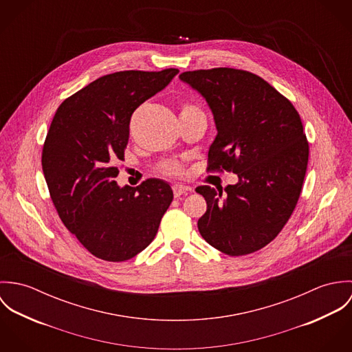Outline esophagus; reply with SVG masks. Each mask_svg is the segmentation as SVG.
Returning <instances> with one entry per match:
<instances>
[{
    "label": "esophagus",
    "instance_id": "34e87169",
    "mask_svg": "<svg viewBox=\"0 0 352 352\" xmlns=\"http://www.w3.org/2000/svg\"><path fill=\"white\" fill-rule=\"evenodd\" d=\"M192 190L187 186H182V184H175L173 186V194H175V198H180L182 195H186V194H190Z\"/></svg>",
    "mask_w": 352,
    "mask_h": 352
}]
</instances>
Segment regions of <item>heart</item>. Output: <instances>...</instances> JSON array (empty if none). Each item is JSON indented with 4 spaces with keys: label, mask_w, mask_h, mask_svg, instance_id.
Masks as SVG:
<instances>
[{
    "label": "heart",
    "mask_w": 352,
    "mask_h": 352,
    "mask_svg": "<svg viewBox=\"0 0 352 352\" xmlns=\"http://www.w3.org/2000/svg\"><path fill=\"white\" fill-rule=\"evenodd\" d=\"M191 112H201V109L195 105V104H191V102H186L182 108V113H191ZM157 170L162 175H166V176H180L183 173V166L180 162L177 161H173V160H168V161H164L161 162L158 166H157Z\"/></svg>",
    "instance_id": "heart-1"
}]
</instances>
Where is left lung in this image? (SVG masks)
Listing matches in <instances>:
<instances>
[{
	"label": "left lung",
	"mask_w": 352,
	"mask_h": 352,
	"mask_svg": "<svg viewBox=\"0 0 352 352\" xmlns=\"http://www.w3.org/2000/svg\"><path fill=\"white\" fill-rule=\"evenodd\" d=\"M208 102L218 134L207 170L233 172L239 183L199 186L207 210L198 221L201 237L229 256L264 248L287 223L301 195L309 142L292 101L261 77L233 67L179 76Z\"/></svg>",
	"instance_id": "8db88e82"
}]
</instances>
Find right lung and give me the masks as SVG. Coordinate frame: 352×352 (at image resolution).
I'll return each instance as SVG.
<instances>
[{"mask_svg": "<svg viewBox=\"0 0 352 352\" xmlns=\"http://www.w3.org/2000/svg\"><path fill=\"white\" fill-rule=\"evenodd\" d=\"M179 73L124 70L102 76L63 101L51 122L42 168L66 229L94 256L124 261L154 240L173 199L168 183L148 179L120 188L133 112Z\"/></svg>", "mask_w": 352, "mask_h": 352, "instance_id": "add662e5", "label": "right lung"}]
</instances>
